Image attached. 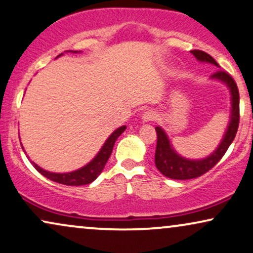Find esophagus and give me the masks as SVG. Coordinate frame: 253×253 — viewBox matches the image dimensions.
I'll return each mask as SVG.
<instances>
[{
	"label": "esophagus",
	"instance_id": "obj_1",
	"mask_svg": "<svg viewBox=\"0 0 253 253\" xmlns=\"http://www.w3.org/2000/svg\"><path fill=\"white\" fill-rule=\"evenodd\" d=\"M156 119H157V115L155 111H152V110L145 111L142 116L143 122H152V121H155Z\"/></svg>",
	"mask_w": 253,
	"mask_h": 253
}]
</instances>
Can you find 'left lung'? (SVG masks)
Instances as JSON below:
<instances>
[{
	"mask_svg": "<svg viewBox=\"0 0 253 253\" xmlns=\"http://www.w3.org/2000/svg\"><path fill=\"white\" fill-rule=\"evenodd\" d=\"M191 52L199 61L211 62V64L219 67L215 59L211 55L206 53V52L201 50H193ZM211 78L217 79V80L224 83L229 87L231 93V119L227 132H225L217 149L211 156L201 160H189L179 156L173 150L165 131L160 126H156L157 147L155 163L159 172H162L167 178L175 180H188L201 176L208 172L209 169H211L222 159V157L227 152L232 140L235 139L239 124V91L237 84H236L234 78L230 74L222 70L216 71L211 75Z\"/></svg>",
	"mask_w": 253,
	"mask_h": 253,
	"instance_id": "1",
	"label": "left lung"
}]
</instances>
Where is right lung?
Wrapping results in <instances>:
<instances>
[{
	"label": "right lung",
	"instance_id": "add662e5",
	"mask_svg": "<svg viewBox=\"0 0 253 253\" xmlns=\"http://www.w3.org/2000/svg\"><path fill=\"white\" fill-rule=\"evenodd\" d=\"M77 52V51H74ZM61 55V54H60ZM126 129V126L119 127L117 130H115L113 133L110 134V137L106 140L102 149L100 150V152L97 153V156L91 160L89 164H87L86 166H84L83 169L74 170V172L70 173H52L47 172V170L42 169V167H39L37 164L34 162L32 165L36 169L41 173L42 175H44L45 178L52 180V181L61 183V185H67V186H81V185H88V183L93 182L98 175L101 174L104 169L108 159L113 152L115 142L119 137L122 134L124 130Z\"/></svg>",
	"mask_w": 253,
	"mask_h": 253
}]
</instances>
